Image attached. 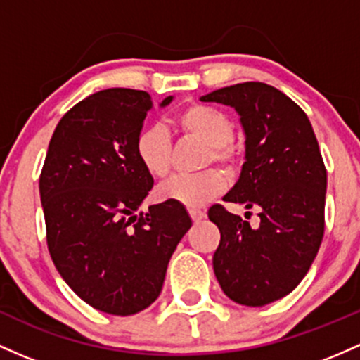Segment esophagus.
I'll return each instance as SVG.
<instances>
[{
    "mask_svg": "<svg viewBox=\"0 0 360 360\" xmlns=\"http://www.w3.org/2000/svg\"><path fill=\"white\" fill-rule=\"evenodd\" d=\"M188 214H191L193 223H199V221H202L205 217V212L200 211V209H191Z\"/></svg>",
    "mask_w": 360,
    "mask_h": 360,
    "instance_id": "34e87169",
    "label": "esophagus"
}]
</instances>
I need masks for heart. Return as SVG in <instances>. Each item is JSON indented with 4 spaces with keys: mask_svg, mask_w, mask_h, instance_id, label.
I'll list each match as a JSON object with an SVG mask.
<instances>
[{
    "mask_svg": "<svg viewBox=\"0 0 360 360\" xmlns=\"http://www.w3.org/2000/svg\"><path fill=\"white\" fill-rule=\"evenodd\" d=\"M175 129L184 137L200 141L207 146L202 167L217 163L234 172L240 163L238 151L231 144L234 124L224 112L202 103H191L181 108L173 119ZM134 155L148 175L163 179L169 172L172 144L163 127L149 126L141 129L134 139ZM226 188V179L219 169L211 168L199 175L173 176L158 187L161 200H172L188 209H199L219 195Z\"/></svg>",
    "mask_w": 360,
    "mask_h": 360,
    "instance_id": "heart-1",
    "label": "heart"
}]
</instances>
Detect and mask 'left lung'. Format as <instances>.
I'll return each instance as SVG.
<instances>
[{
  "label": "left lung",
  "instance_id": "1",
  "mask_svg": "<svg viewBox=\"0 0 360 360\" xmlns=\"http://www.w3.org/2000/svg\"><path fill=\"white\" fill-rule=\"evenodd\" d=\"M231 105L241 115L246 161L226 202L258 207L260 226L221 204L209 209L221 241L212 265L226 296L264 306L297 288L325 233L326 168L308 115L277 88L238 83L202 96Z\"/></svg>",
  "mask_w": 360,
  "mask_h": 360
}]
</instances>
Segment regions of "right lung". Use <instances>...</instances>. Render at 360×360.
I'll return each instance as SVG.
<instances>
[{
	"label": "right lung",
	"instance_id": "add662e5",
	"mask_svg": "<svg viewBox=\"0 0 360 360\" xmlns=\"http://www.w3.org/2000/svg\"><path fill=\"white\" fill-rule=\"evenodd\" d=\"M151 105L148 91L131 88L86 96L59 120L39 179L56 269L91 308L119 316L156 301L169 258L192 226L172 200L136 214L155 184L134 155Z\"/></svg>",
	"mask_w": 360,
	"mask_h": 360
}]
</instances>
